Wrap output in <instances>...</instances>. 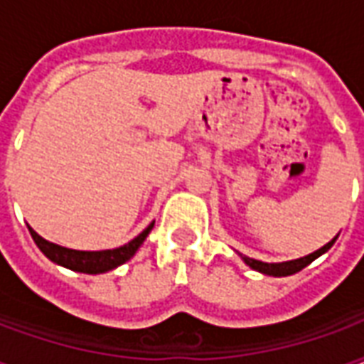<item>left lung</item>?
<instances>
[{"label": "left lung", "instance_id": "8db88e82", "mask_svg": "<svg viewBox=\"0 0 364 364\" xmlns=\"http://www.w3.org/2000/svg\"><path fill=\"white\" fill-rule=\"evenodd\" d=\"M339 236V234H337ZM337 236L328 242V244L320 247L318 252L310 253V255H306V257H300V259H292V261H282V263H263V261L252 259V257H242L245 261V265H250L255 271H259L263 274H271V277H289V274H294L298 271H302L306 265H310L316 257H320L321 253H326L331 247V245L336 244Z\"/></svg>", "mask_w": 364, "mask_h": 364}]
</instances>
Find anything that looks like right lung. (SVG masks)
<instances>
[{
  "mask_svg": "<svg viewBox=\"0 0 364 364\" xmlns=\"http://www.w3.org/2000/svg\"><path fill=\"white\" fill-rule=\"evenodd\" d=\"M151 228H154V222H151L148 228L144 230L142 234H138L134 240H130L128 244L114 247V250H103V252H77V250H68V247H62L58 244L46 242L33 228H28V232H31V236L35 240V244L38 245V250L48 259L54 261L56 265L72 269V271H77V273L99 274L107 273V271H111V269L127 263L138 252V247L144 244V240L148 237Z\"/></svg>",
  "mask_w": 364,
  "mask_h": 364,
  "instance_id": "1",
  "label": "right lung"
}]
</instances>
